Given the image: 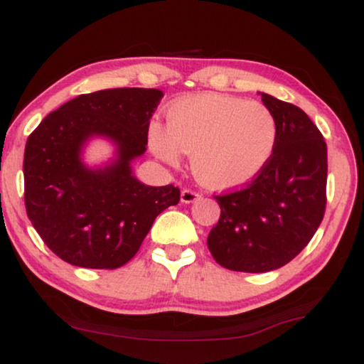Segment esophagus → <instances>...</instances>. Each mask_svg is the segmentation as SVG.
Masks as SVG:
<instances>
[{"label":"esophagus","instance_id":"obj_1","mask_svg":"<svg viewBox=\"0 0 364 364\" xmlns=\"http://www.w3.org/2000/svg\"><path fill=\"white\" fill-rule=\"evenodd\" d=\"M198 198H200V193L192 191V188H183L182 193H181V200L183 203H192V202L198 200Z\"/></svg>","mask_w":364,"mask_h":364}]
</instances>
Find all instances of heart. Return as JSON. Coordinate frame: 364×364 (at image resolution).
<instances>
[{
    "instance_id": "obj_1",
    "label": "heart",
    "mask_w": 364,
    "mask_h": 364,
    "mask_svg": "<svg viewBox=\"0 0 364 364\" xmlns=\"http://www.w3.org/2000/svg\"><path fill=\"white\" fill-rule=\"evenodd\" d=\"M278 141L275 114L265 104L203 92L173 101L167 126L152 122L149 144L166 162L191 154L192 172L208 187L247 183L270 162Z\"/></svg>"
}]
</instances>
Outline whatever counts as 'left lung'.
Instances as JSON below:
<instances>
[{"instance_id": "left-lung-1", "label": "left lung", "mask_w": 364, "mask_h": 364, "mask_svg": "<svg viewBox=\"0 0 364 364\" xmlns=\"http://www.w3.org/2000/svg\"><path fill=\"white\" fill-rule=\"evenodd\" d=\"M275 114L270 162L247 186L213 196L220 218L207 238L218 265L263 273L291 262L320 227L326 208V142L300 107L262 92Z\"/></svg>"}]
</instances>
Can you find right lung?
<instances>
[{
	"label": "right lung",
	"instance_id": "obj_1",
	"mask_svg": "<svg viewBox=\"0 0 364 364\" xmlns=\"http://www.w3.org/2000/svg\"><path fill=\"white\" fill-rule=\"evenodd\" d=\"M159 89H104L71 99L29 134L24 149V205L39 237L61 260L114 270L141 248L154 220L181 200L178 187L144 186L131 162L146 152ZM111 138L118 159L104 169L80 162L83 142Z\"/></svg>",
	"mask_w": 364,
	"mask_h": 364
}]
</instances>
